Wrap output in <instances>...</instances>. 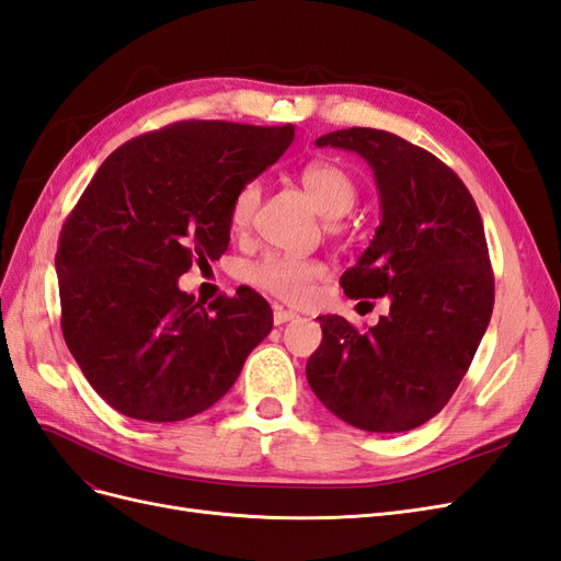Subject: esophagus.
<instances>
[{
	"instance_id": "34e87169",
	"label": "esophagus",
	"mask_w": 561,
	"mask_h": 561,
	"mask_svg": "<svg viewBox=\"0 0 561 561\" xmlns=\"http://www.w3.org/2000/svg\"><path fill=\"white\" fill-rule=\"evenodd\" d=\"M295 318H299L295 311H285L283 307H274V322H276V325H285V322H290Z\"/></svg>"
}]
</instances>
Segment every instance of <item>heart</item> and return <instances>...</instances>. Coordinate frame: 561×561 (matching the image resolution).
Masks as SVG:
<instances>
[{
  "instance_id": "1",
  "label": "heart",
  "mask_w": 561,
  "mask_h": 561,
  "mask_svg": "<svg viewBox=\"0 0 561 561\" xmlns=\"http://www.w3.org/2000/svg\"><path fill=\"white\" fill-rule=\"evenodd\" d=\"M301 186L316 210L325 219H342L358 201V186L342 165L313 161L301 171ZM262 196L260 182H245L231 203V227L248 229L257 213ZM325 276V268L316 260L293 257V254H266L248 266L245 278L268 295L283 301L304 304L313 295L316 283Z\"/></svg>"
}]
</instances>
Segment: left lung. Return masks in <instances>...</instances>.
<instances>
[{
    "instance_id": "1",
    "label": "left lung",
    "mask_w": 561,
    "mask_h": 561,
    "mask_svg": "<svg viewBox=\"0 0 561 561\" xmlns=\"http://www.w3.org/2000/svg\"><path fill=\"white\" fill-rule=\"evenodd\" d=\"M316 145L355 151L375 173L381 225L339 283L351 299L388 297L390 311L367 332L318 316L309 386L355 428L412 431L449 402L494 309L480 210L449 165L393 133L346 128Z\"/></svg>"
}]
</instances>
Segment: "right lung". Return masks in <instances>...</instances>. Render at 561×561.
Segmentation results:
<instances>
[{
	"instance_id": "obj_1",
	"label": "right lung",
	"mask_w": 561,
	"mask_h": 561,
	"mask_svg": "<svg viewBox=\"0 0 561 561\" xmlns=\"http://www.w3.org/2000/svg\"><path fill=\"white\" fill-rule=\"evenodd\" d=\"M293 140V124L178 122L98 168L65 219L56 271L65 344L116 412L151 423L206 412L274 328L250 287L206 309L178 278L222 257L236 192Z\"/></svg>"
}]
</instances>
